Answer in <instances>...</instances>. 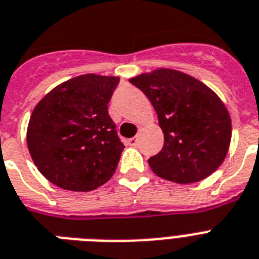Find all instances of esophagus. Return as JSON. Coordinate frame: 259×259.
<instances>
[{
  "mask_svg": "<svg viewBox=\"0 0 259 259\" xmlns=\"http://www.w3.org/2000/svg\"><path fill=\"white\" fill-rule=\"evenodd\" d=\"M127 144H129L130 146H137V144H138V138H137V137L130 138V140L127 141Z\"/></svg>",
  "mask_w": 259,
  "mask_h": 259,
  "instance_id": "esophagus-1",
  "label": "esophagus"
}]
</instances>
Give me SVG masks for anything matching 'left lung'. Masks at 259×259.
<instances>
[{"instance_id": "1", "label": "left lung", "mask_w": 259, "mask_h": 259, "mask_svg": "<svg viewBox=\"0 0 259 259\" xmlns=\"http://www.w3.org/2000/svg\"><path fill=\"white\" fill-rule=\"evenodd\" d=\"M129 81L150 100L163 132L162 150L149 158L153 173L176 184H193L213 174L232 140V119L220 97L174 69H155Z\"/></svg>"}]
</instances>
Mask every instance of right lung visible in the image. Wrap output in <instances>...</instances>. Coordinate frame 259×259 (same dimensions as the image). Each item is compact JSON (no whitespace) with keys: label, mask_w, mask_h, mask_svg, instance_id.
<instances>
[{"label":"right lung","mask_w":259,"mask_h":259,"mask_svg":"<svg viewBox=\"0 0 259 259\" xmlns=\"http://www.w3.org/2000/svg\"><path fill=\"white\" fill-rule=\"evenodd\" d=\"M119 77L82 74L50 90L31 113L27 149L58 188L90 191L114 174L123 150L108 104Z\"/></svg>","instance_id":"add662e5"}]
</instances>
